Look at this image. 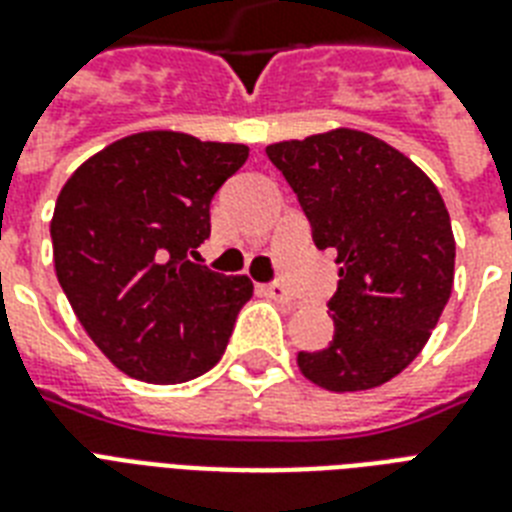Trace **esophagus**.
<instances>
[{
  "label": "esophagus",
  "instance_id": "obj_1",
  "mask_svg": "<svg viewBox=\"0 0 512 512\" xmlns=\"http://www.w3.org/2000/svg\"><path fill=\"white\" fill-rule=\"evenodd\" d=\"M265 295L276 300V303H292V295H289L287 287H281V284H268L265 287Z\"/></svg>",
  "mask_w": 512,
  "mask_h": 512
}]
</instances>
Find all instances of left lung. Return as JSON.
Wrapping results in <instances>:
<instances>
[{"instance_id": "left-lung-1", "label": "left lung", "mask_w": 512, "mask_h": 512, "mask_svg": "<svg viewBox=\"0 0 512 512\" xmlns=\"http://www.w3.org/2000/svg\"><path fill=\"white\" fill-rule=\"evenodd\" d=\"M287 177L319 249H335V337L297 353L324 390L393 380L425 348L454 284V233L441 193L417 164L369 132H321L265 148Z\"/></svg>"}]
</instances>
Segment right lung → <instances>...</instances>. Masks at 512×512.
Masks as SVG:
<instances>
[{
  "mask_svg": "<svg viewBox=\"0 0 512 512\" xmlns=\"http://www.w3.org/2000/svg\"><path fill=\"white\" fill-rule=\"evenodd\" d=\"M247 156L241 143L135 132L63 185L50 223L60 287L103 356L135 380L188 382L225 353L252 281L188 257L209 239L212 196Z\"/></svg>",
  "mask_w": 512,
  "mask_h": 512,
  "instance_id": "1",
  "label": "right lung"
}]
</instances>
